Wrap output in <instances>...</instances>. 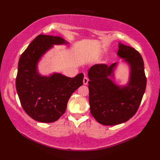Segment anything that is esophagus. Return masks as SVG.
I'll return each mask as SVG.
<instances>
[{"label":"esophagus","mask_w":160,"mask_h":160,"mask_svg":"<svg viewBox=\"0 0 160 160\" xmlns=\"http://www.w3.org/2000/svg\"><path fill=\"white\" fill-rule=\"evenodd\" d=\"M88 82H89V79L87 77H84L83 78V84H84V85H87V84H88Z\"/></svg>","instance_id":"1"}]
</instances>
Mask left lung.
Wrapping results in <instances>:
<instances>
[{"mask_svg":"<svg viewBox=\"0 0 160 160\" xmlns=\"http://www.w3.org/2000/svg\"><path fill=\"white\" fill-rule=\"evenodd\" d=\"M118 56L130 67L127 85L118 86L112 81L117 62L109 67L98 64L88 71L90 111L100 124L107 126L124 123L136 113L145 92L147 78L144 61L137 50L118 44Z\"/></svg>","mask_w":160,"mask_h":160,"instance_id":"8db88e82","label":"left lung"}]
</instances>
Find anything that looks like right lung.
I'll return each instance as SVG.
<instances>
[{"label":"right lung","instance_id":"add662e5","mask_svg":"<svg viewBox=\"0 0 160 160\" xmlns=\"http://www.w3.org/2000/svg\"><path fill=\"white\" fill-rule=\"evenodd\" d=\"M68 42L59 36L40 34L20 56L16 79V91L22 108L29 116L40 122L50 123L62 116L68 100L83 84V73L74 78L53 73L41 76L38 62L53 45Z\"/></svg>","mask_w":160,"mask_h":160}]
</instances>
